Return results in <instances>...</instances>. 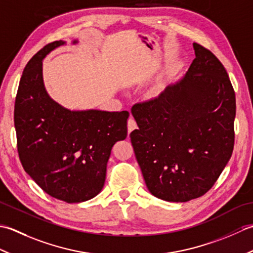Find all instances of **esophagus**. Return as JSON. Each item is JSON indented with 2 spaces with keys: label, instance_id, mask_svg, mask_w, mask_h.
I'll return each mask as SVG.
<instances>
[{
  "label": "esophagus",
  "instance_id": "obj_1",
  "mask_svg": "<svg viewBox=\"0 0 253 253\" xmlns=\"http://www.w3.org/2000/svg\"><path fill=\"white\" fill-rule=\"evenodd\" d=\"M127 127H128V133H130L133 129H136V128H137V123L132 117H130L129 120H128Z\"/></svg>",
  "mask_w": 253,
  "mask_h": 253
}]
</instances>
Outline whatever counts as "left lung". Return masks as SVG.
<instances>
[{
    "mask_svg": "<svg viewBox=\"0 0 253 253\" xmlns=\"http://www.w3.org/2000/svg\"><path fill=\"white\" fill-rule=\"evenodd\" d=\"M188 72L157 98L132 106L130 133L148 190L161 200L187 202L215 184L232 157L236 99L226 69L193 43Z\"/></svg>",
    "mask_w": 253,
    "mask_h": 253,
    "instance_id": "obj_1",
    "label": "left lung"
}]
</instances>
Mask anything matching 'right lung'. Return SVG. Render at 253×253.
<instances>
[{"label": "right lung", "instance_id": "right-lung-1", "mask_svg": "<svg viewBox=\"0 0 253 253\" xmlns=\"http://www.w3.org/2000/svg\"><path fill=\"white\" fill-rule=\"evenodd\" d=\"M73 44L78 43L74 40ZM45 45L27 64L16 95L14 123L25 171L47 195L79 203L99 195L115 142L127 137V111H72L47 93L44 57L65 45Z\"/></svg>", "mask_w": 253, "mask_h": 253}]
</instances>
